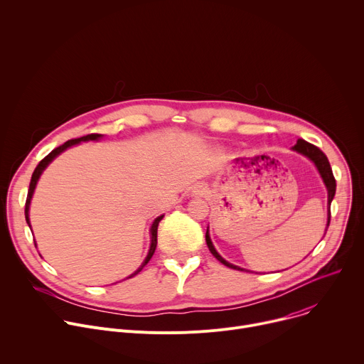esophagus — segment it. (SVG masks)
Returning <instances> with one entry per match:
<instances>
[{"mask_svg":"<svg viewBox=\"0 0 364 364\" xmlns=\"http://www.w3.org/2000/svg\"><path fill=\"white\" fill-rule=\"evenodd\" d=\"M203 191H204V190H203V188H198V191H197V194H203Z\"/></svg>","mask_w":364,"mask_h":364,"instance_id":"obj_1","label":"esophagus"}]
</instances>
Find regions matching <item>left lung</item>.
Returning <instances> with one entry per match:
<instances>
[{
  "instance_id": "1",
  "label": "left lung",
  "mask_w": 364,
  "mask_h": 364,
  "mask_svg": "<svg viewBox=\"0 0 364 364\" xmlns=\"http://www.w3.org/2000/svg\"><path fill=\"white\" fill-rule=\"evenodd\" d=\"M294 149L298 151V152H301V154H304V155H306V157H308L309 160L314 161V164L317 166V168H318V171H320V174H321V177H323V180H324V183H326V186H327V190H328V222H327V229H328V226H330V219H331L330 205H331V201H333L334 194H336V178H334V176H333V170H331V166H330V163H328V159L326 157V154H324L320 148H317L316 145L309 144V142H306V141H304V139H298L296 144L294 145ZM205 243H207V246H209V250L213 253V256L218 259L219 262H222L223 265H226V267H229V268H232V269L243 271L242 268L235 267V265L229 264L228 261H225V259L216 252V249H215V246H213V243H212V240H210L209 230L205 232Z\"/></svg>"
}]
</instances>
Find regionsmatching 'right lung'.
I'll return each mask as SVG.
<instances>
[{"instance_id": "obj_1", "label": "right lung", "mask_w": 364, "mask_h": 364, "mask_svg": "<svg viewBox=\"0 0 364 364\" xmlns=\"http://www.w3.org/2000/svg\"><path fill=\"white\" fill-rule=\"evenodd\" d=\"M102 135L100 134H89V135H85V136H80V138H75V139H69V141H66L63 145H60V146H58V148H55L53 151H51L50 154H47L46 157L38 163V166L36 167V170H34V173H33V176H31V181H30V187H28V193H27V200H26V210H24V213H26V220H27V223H28V226H30V219H28V207H30V200H31V196H33V191H34V188H36V184H37V181H38V177H40V174L43 173V170L48 166V163L53 160L55 157H58V155L60 154V152H63L66 148H69V146H72V145H75V144H77V142H80V141H95V139H99ZM161 219H163V216H160V218H157L154 220V223H152V226H151V247H149V252H148V256L145 257V261H144V264L129 277V278H132V277H135L136 274H139L141 271H142V268L149 262V259L152 257V255H154V252H155V247H157V229H159V223L161 222Z\"/></svg>"}]
</instances>
